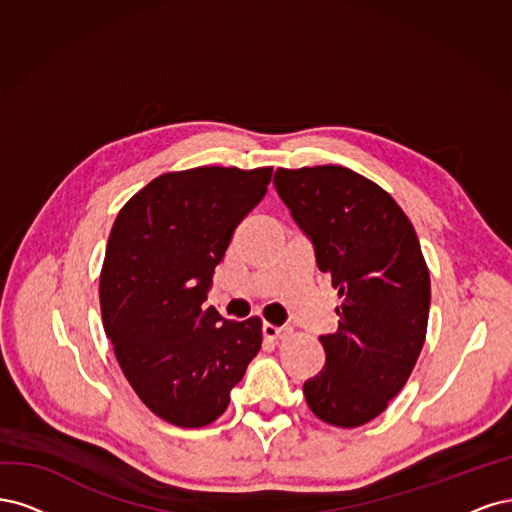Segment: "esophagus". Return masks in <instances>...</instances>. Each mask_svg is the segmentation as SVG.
<instances>
[{"label":"esophagus","mask_w":512,"mask_h":512,"mask_svg":"<svg viewBox=\"0 0 512 512\" xmlns=\"http://www.w3.org/2000/svg\"><path fill=\"white\" fill-rule=\"evenodd\" d=\"M261 332H263V338H268V340H280V338H287L289 327H276V325H272V323H263V325H261Z\"/></svg>","instance_id":"34e87169"}]
</instances>
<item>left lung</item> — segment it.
I'll return each instance as SVG.
<instances>
[{
	"label": "left lung",
	"mask_w": 512,
	"mask_h": 512,
	"mask_svg": "<svg viewBox=\"0 0 512 512\" xmlns=\"http://www.w3.org/2000/svg\"><path fill=\"white\" fill-rule=\"evenodd\" d=\"M274 187L342 300L306 402L329 425H364L406 385L425 342L432 293L415 227L387 191L342 166L278 168Z\"/></svg>",
	"instance_id": "left-lung-1"
}]
</instances>
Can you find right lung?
<instances>
[{
  "instance_id": "obj_1",
  "label": "right lung",
  "mask_w": 512,
  "mask_h": 512,
  "mask_svg": "<svg viewBox=\"0 0 512 512\" xmlns=\"http://www.w3.org/2000/svg\"><path fill=\"white\" fill-rule=\"evenodd\" d=\"M272 168H193L151 180L119 212L100 276L104 329L138 398L178 427L219 419L261 349V321L206 306L234 229Z\"/></svg>"
}]
</instances>
